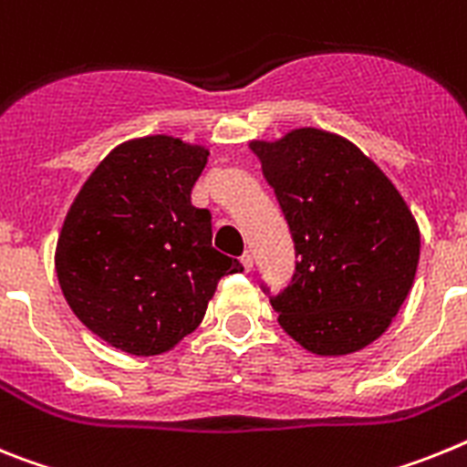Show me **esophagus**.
<instances>
[{"instance_id":"34e87169","label":"esophagus","mask_w":467,"mask_h":467,"mask_svg":"<svg viewBox=\"0 0 467 467\" xmlns=\"http://www.w3.org/2000/svg\"><path fill=\"white\" fill-rule=\"evenodd\" d=\"M239 261H242V265H244L246 273H251V270H254V256H251V254H244V256L239 258Z\"/></svg>"}]
</instances>
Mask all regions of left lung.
Listing matches in <instances>:
<instances>
[{"label": "left lung", "mask_w": 467, "mask_h": 467, "mask_svg": "<svg viewBox=\"0 0 467 467\" xmlns=\"http://www.w3.org/2000/svg\"><path fill=\"white\" fill-rule=\"evenodd\" d=\"M289 223L296 270L270 296L282 329L315 355L374 343L411 291L420 233L402 194L362 150L336 133L296 129L254 140Z\"/></svg>", "instance_id": "obj_1"}]
</instances>
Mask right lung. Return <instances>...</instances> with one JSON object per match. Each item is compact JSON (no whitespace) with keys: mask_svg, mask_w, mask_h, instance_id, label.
<instances>
[{"mask_svg":"<svg viewBox=\"0 0 467 467\" xmlns=\"http://www.w3.org/2000/svg\"><path fill=\"white\" fill-rule=\"evenodd\" d=\"M206 157L171 136L121 143L65 216L56 249L65 301L117 350H171L200 327L218 279L242 270L211 246V213L190 202Z\"/></svg>","mask_w":467,"mask_h":467,"instance_id":"add662e5","label":"right lung"}]
</instances>
